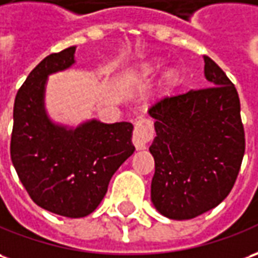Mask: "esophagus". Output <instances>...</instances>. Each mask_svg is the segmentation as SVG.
Here are the masks:
<instances>
[{
    "mask_svg": "<svg viewBox=\"0 0 258 258\" xmlns=\"http://www.w3.org/2000/svg\"><path fill=\"white\" fill-rule=\"evenodd\" d=\"M154 138V125L151 120L141 118L135 123L133 144L137 151H142L147 148V144Z\"/></svg>",
    "mask_w": 258,
    "mask_h": 258,
    "instance_id": "34e87169",
    "label": "esophagus"
}]
</instances>
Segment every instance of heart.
I'll use <instances>...</instances> for the list:
<instances>
[{
	"instance_id": "heart-1",
	"label": "heart",
	"mask_w": 258,
	"mask_h": 258,
	"mask_svg": "<svg viewBox=\"0 0 258 258\" xmlns=\"http://www.w3.org/2000/svg\"><path fill=\"white\" fill-rule=\"evenodd\" d=\"M165 66V60L163 58H152L141 62L140 66H137L127 75L125 78V84L130 86H140L148 84L151 79L154 78L155 74L159 71L162 67ZM180 82V71L177 68H169L165 74L162 75L160 79V92L163 95H169L172 93L176 86L179 85Z\"/></svg>"
}]
</instances>
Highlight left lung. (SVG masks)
I'll list each match as a JSON object with an SVG mask.
<instances>
[{"mask_svg": "<svg viewBox=\"0 0 258 258\" xmlns=\"http://www.w3.org/2000/svg\"><path fill=\"white\" fill-rule=\"evenodd\" d=\"M211 88L165 98L148 114L156 137L152 204L163 217L191 219L222 203L235 184L244 155L240 100L226 74L204 57Z\"/></svg>", "mask_w": 258, "mask_h": 258, "instance_id": "left-lung-1", "label": "left lung"}]
</instances>
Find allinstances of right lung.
I'll return each mask as SVG.
<instances>
[{"label": "right lung", "mask_w": 258, "mask_h": 258, "mask_svg": "<svg viewBox=\"0 0 258 258\" xmlns=\"http://www.w3.org/2000/svg\"><path fill=\"white\" fill-rule=\"evenodd\" d=\"M75 50L50 54L29 74L16 93L11 137V159L30 198L67 218L96 210L111 176L135 151L131 123L91 118L75 127L48 116V77L75 66Z\"/></svg>", "instance_id": "add662e5"}]
</instances>
